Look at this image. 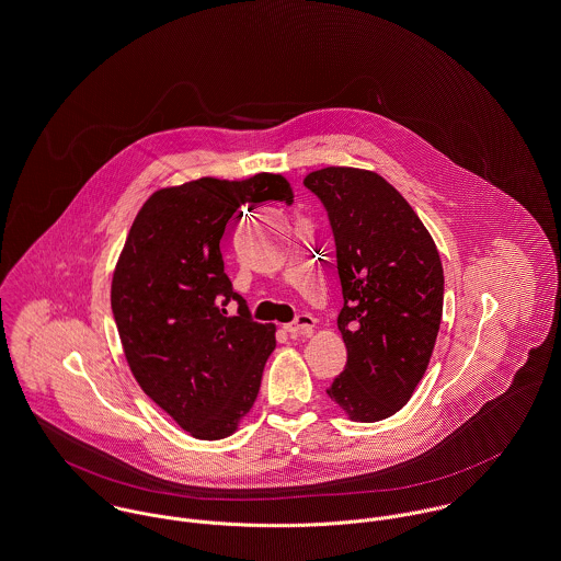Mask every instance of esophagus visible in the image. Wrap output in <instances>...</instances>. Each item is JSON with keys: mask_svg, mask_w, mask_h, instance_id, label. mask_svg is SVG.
<instances>
[{"mask_svg": "<svg viewBox=\"0 0 561 561\" xmlns=\"http://www.w3.org/2000/svg\"><path fill=\"white\" fill-rule=\"evenodd\" d=\"M316 320L310 313H299L293 322H288L284 329L290 333V335H310L311 329H313Z\"/></svg>", "mask_w": 561, "mask_h": 561, "instance_id": "esophagus-1", "label": "esophagus"}]
</instances>
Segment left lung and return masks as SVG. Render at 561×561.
Masks as SVG:
<instances>
[{
	"label": "left lung",
	"mask_w": 561,
	"mask_h": 561,
	"mask_svg": "<svg viewBox=\"0 0 561 561\" xmlns=\"http://www.w3.org/2000/svg\"><path fill=\"white\" fill-rule=\"evenodd\" d=\"M304 185L327 210L344 308V373L329 398L355 422L400 411L428 368L443 313V266L409 202L374 172L324 168Z\"/></svg>",
	"instance_id": "8db88e82"
}]
</instances>
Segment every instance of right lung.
<instances>
[{"mask_svg":"<svg viewBox=\"0 0 561 561\" xmlns=\"http://www.w3.org/2000/svg\"><path fill=\"white\" fill-rule=\"evenodd\" d=\"M293 204L277 174L199 179L157 191L137 213L112 282V311L139 387L188 435L230 436L250 413L275 327L251 318L219 241L241 206ZM234 300L240 310L228 317Z\"/></svg>","mask_w":561,"mask_h":561,"instance_id":"obj_1","label":"right lung"}]
</instances>
